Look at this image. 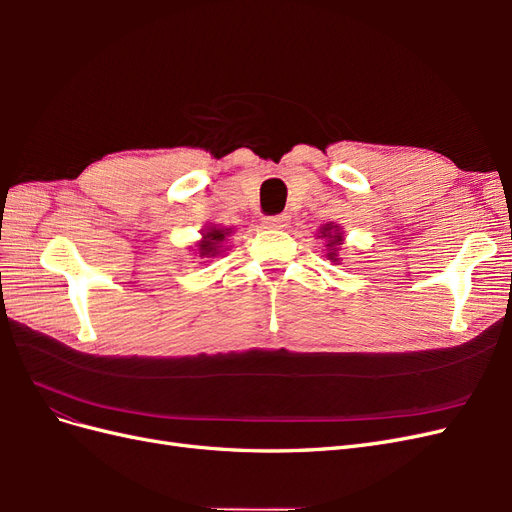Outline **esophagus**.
Returning a JSON list of instances; mask_svg holds the SVG:
<instances>
[{
  "label": "esophagus",
  "instance_id": "obj_1",
  "mask_svg": "<svg viewBox=\"0 0 512 512\" xmlns=\"http://www.w3.org/2000/svg\"><path fill=\"white\" fill-rule=\"evenodd\" d=\"M290 224V215L282 213V215H271V218H265V226L267 228H288Z\"/></svg>",
  "mask_w": 512,
  "mask_h": 512
}]
</instances>
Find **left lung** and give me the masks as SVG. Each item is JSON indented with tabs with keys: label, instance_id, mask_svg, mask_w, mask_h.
<instances>
[{
	"label": "left lung",
	"instance_id": "left-lung-1",
	"mask_svg": "<svg viewBox=\"0 0 512 512\" xmlns=\"http://www.w3.org/2000/svg\"><path fill=\"white\" fill-rule=\"evenodd\" d=\"M316 237L324 241V247H327V256L331 262H339V250H342L344 245V230L339 224L335 222H329V224H322L320 230L316 232Z\"/></svg>",
	"mask_w": 512,
	"mask_h": 512
}]
</instances>
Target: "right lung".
Instances as JSON below:
<instances>
[{
    "label": "right lung",
    "mask_w": 512,
    "mask_h": 512,
    "mask_svg": "<svg viewBox=\"0 0 512 512\" xmlns=\"http://www.w3.org/2000/svg\"><path fill=\"white\" fill-rule=\"evenodd\" d=\"M232 228L220 226V224H211L207 228L200 230V241H196L194 245H190V252L198 254L200 258H215V256H222V252L228 250V243L232 237Z\"/></svg>",
    "instance_id": "obj_1"
}]
</instances>
